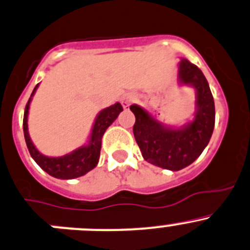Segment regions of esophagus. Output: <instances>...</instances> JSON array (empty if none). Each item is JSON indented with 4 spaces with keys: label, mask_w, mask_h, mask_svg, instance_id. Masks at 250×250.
Wrapping results in <instances>:
<instances>
[{
    "label": "esophagus",
    "mask_w": 250,
    "mask_h": 250,
    "mask_svg": "<svg viewBox=\"0 0 250 250\" xmlns=\"http://www.w3.org/2000/svg\"><path fill=\"white\" fill-rule=\"evenodd\" d=\"M135 99H137V96H135L134 94L128 93V94H125V95H123L122 98H121V103H122L123 107L127 108V107H129L130 104L134 103Z\"/></svg>",
    "instance_id": "34e87169"
}]
</instances>
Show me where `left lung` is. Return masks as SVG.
Masks as SVG:
<instances>
[{"label":"left lung","mask_w":250,"mask_h":250,"mask_svg":"<svg viewBox=\"0 0 250 250\" xmlns=\"http://www.w3.org/2000/svg\"><path fill=\"white\" fill-rule=\"evenodd\" d=\"M178 83L195 89L194 118L181 127L164 125L142 106H130L135 116L133 133L143 157L171 171L189 166L200 156L209 144L215 125L214 98L203 72L182 58L178 63Z\"/></svg>","instance_id":"8db88e82"}]
</instances>
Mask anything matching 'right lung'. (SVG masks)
<instances>
[{"label":"right lung","instance_id":"add662e5","mask_svg":"<svg viewBox=\"0 0 250 250\" xmlns=\"http://www.w3.org/2000/svg\"><path fill=\"white\" fill-rule=\"evenodd\" d=\"M39 88V84L34 88L30 98H29L28 104L25 106L23 118V130L24 138H25L26 146H28L29 152L34 161L41 167L45 172H47L50 176L60 179H73L78 177L84 176L89 171L96 167L100 157L101 150V139H103L104 133L106 132L108 127L115 122L116 118L118 117L123 111L122 105L120 103H116L115 105L106 107L101 110L96 116L94 121L93 128H91L90 137H89L88 144L73 150L69 154L63 155V156H46L41 154L35 145L33 144L30 139V135L28 132V115H29V106H30L31 99L35 94L36 89Z\"/></svg>","mask_w":250,"mask_h":250}]
</instances>
